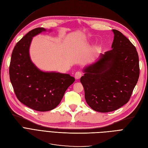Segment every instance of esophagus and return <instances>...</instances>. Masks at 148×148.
Returning <instances> with one entry per match:
<instances>
[{
  "label": "esophagus",
  "instance_id": "obj_1",
  "mask_svg": "<svg viewBox=\"0 0 148 148\" xmlns=\"http://www.w3.org/2000/svg\"><path fill=\"white\" fill-rule=\"evenodd\" d=\"M82 73L80 72V71H77L75 74V78L76 79H79L82 77Z\"/></svg>",
  "mask_w": 148,
  "mask_h": 148
}]
</instances>
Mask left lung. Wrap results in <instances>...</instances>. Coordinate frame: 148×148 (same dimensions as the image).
Segmentation results:
<instances>
[{
  "mask_svg": "<svg viewBox=\"0 0 148 148\" xmlns=\"http://www.w3.org/2000/svg\"><path fill=\"white\" fill-rule=\"evenodd\" d=\"M112 32V50L84 67L80 78L87 104L99 112L114 111L127 104L140 75L135 47L118 30Z\"/></svg>",
  "mask_w": 148,
  "mask_h": 148,
  "instance_id": "obj_1",
  "label": "left lung"
}]
</instances>
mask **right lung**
Listing matches in <instances>:
<instances>
[{
    "mask_svg": "<svg viewBox=\"0 0 148 148\" xmlns=\"http://www.w3.org/2000/svg\"><path fill=\"white\" fill-rule=\"evenodd\" d=\"M47 31L35 28L22 38L13 49L9 68L10 82L18 99L40 112L56 108L75 82L69 74L42 71L31 60L29 47L33 38Z\"/></svg>",
    "mask_w": 148,
    "mask_h": 148,
    "instance_id": "right-lung-1",
    "label": "right lung"
}]
</instances>
